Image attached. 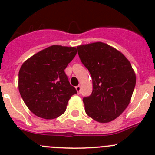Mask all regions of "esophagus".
I'll return each instance as SVG.
<instances>
[{
  "label": "esophagus",
  "instance_id": "34e87169",
  "mask_svg": "<svg viewBox=\"0 0 155 155\" xmlns=\"http://www.w3.org/2000/svg\"><path fill=\"white\" fill-rule=\"evenodd\" d=\"M76 91H77V92L79 93H80V91H81V87H80V86H77V87H76Z\"/></svg>",
  "mask_w": 155,
  "mask_h": 155
}]
</instances>
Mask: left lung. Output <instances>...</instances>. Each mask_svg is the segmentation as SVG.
Segmentation results:
<instances>
[{"mask_svg":"<svg viewBox=\"0 0 155 155\" xmlns=\"http://www.w3.org/2000/svg\"><path fill=\"white\" fill-rule=\"evenodd\" d=\"M78 54L89 70L93 92L83 101L88 116L101 123L113 121L125 111L136 86V74L123 54L102 42L79 45Z\"/></svg>","mask_w":155,"mask_h":155,"instance_id":"left-lung-1","label":"left lung"}]
</instances>
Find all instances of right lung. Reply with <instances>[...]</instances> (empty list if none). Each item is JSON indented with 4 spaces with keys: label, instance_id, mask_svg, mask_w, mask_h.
I'll use <instances>...</instances> for the list:
<instances>
[{
    "label": "right lung",
    "instance_id": "obj_1",
    "mask_svg": "<svg viewBox=\"0 0 155 155\" xmlns=\"http://www.w3.org/2000/svg\"><path fill=\"white\" fill-rule=\"evenodd\" d=\"M76 53L74 47L52 45L22 64L18 72V91L34 115L53 119L65 111L68 100L77 91L70 85L64 69Z\"/></svg>",
    "mask_w": 155,
    "mask_h": 155
}]
</instances>
